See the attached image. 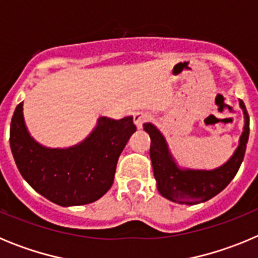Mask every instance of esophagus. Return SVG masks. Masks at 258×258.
I'll use <instances>...</instances> for the list:
<instances>
[{
  "label": "esophagus",
  "mask_w": 258,
  "mask_h": 258,
  "mask_svg": "<svg viewBox=\"0 0 258 258\" xmlns=\"http://www.w3.org/2000/svg\"><path fill=\"white\" fill-rule=\"evenodd\" d=\"M133 117H134V124L137 125V127H138V129H141L145 122L149 121L150 116L147 115L146 112H136L134 113Z\"/></svg>",
  "instance_id": "obj_1"
}]
</instances>
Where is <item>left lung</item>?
I'll return each mask as SVG.
<instances>
[{"instance_id":"1","label":"left lung","mask_w":258,"mask_h":258,"mask_svg":"<svg viewBox=\"0 0 258 258\" xmlns=\"http://www.w3.org/2000/svg\"><path fill=\"white\" fill-rule=\"evenodd\" d=\"M240 107L244 112L245 124L238 149L227 163L214 170L179 169L170 156L160 132L149 122L143 125V129L151 138L150 156L157 190L164 198L179 204H199L216 197L232 181L244 159L249 137V116L243 101H240Z\"/></svg>"}]
</instances>
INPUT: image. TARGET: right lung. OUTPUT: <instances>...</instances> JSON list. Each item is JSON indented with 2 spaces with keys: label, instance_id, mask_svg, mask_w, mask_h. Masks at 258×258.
Wrapping results in <instances>:
<instances>
[{
  "label": "right lung",
  "instance_id": "right-lung-1",
  "mask_svg": "<svg viewBox=\"0 0 258 258\" xmlns=\"http://www.w3.org/2000/svg\"><path fill=\"white\" fill-rule=\"evenodd\" d=\"M136 131L132 116L101 117L80 145L46 149L27 132L19 103L11 118L10 147L20 174L33 190L58 206H83L111 188L118 156Z\"/></svg>",
  "mask_w": 258,
  "mask_h": 258
}]
</instances>
